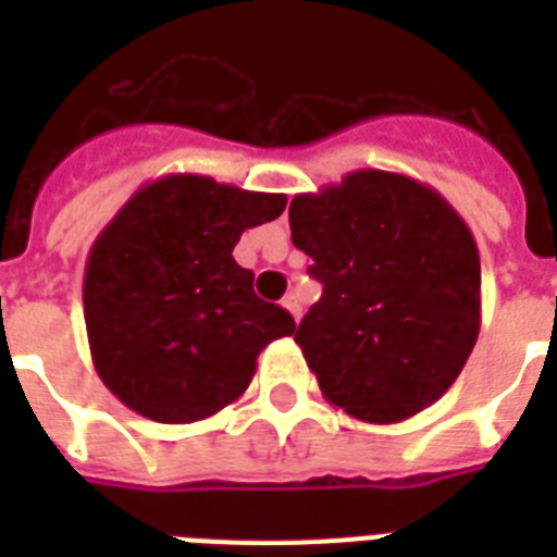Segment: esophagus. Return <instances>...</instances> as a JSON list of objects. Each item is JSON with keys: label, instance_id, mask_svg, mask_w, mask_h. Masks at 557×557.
Wrapping results in <instances>:
<instances>
[{"label": "esophagus", "instance_id": "esophagus-1", "mask_svg": "<svg viewBox=\"0 0 557 557\" xmlns=\"http://www.w3.org/2000/svg\"><path fill=\"white\" fill-rule=\"evenodd\" d=\"M283 306H286L288 312H292V318H295V321H300V300H297L295 292L283 297Z\"/></svg>", "mask_w": 557, "mask_h": 557}]
</instances>
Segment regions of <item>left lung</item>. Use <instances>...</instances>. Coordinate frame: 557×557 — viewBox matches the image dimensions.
<instances>
[{"instance_id": "1", "label": "left lung", "mask_w": 557, "mask_h": 557, "mask_svg": "<svg viewBox=\"0 0 557 557\" xmlns=\"http://www.w3.org/2000/svg\"><path fill=\"white\" fill-rule=\"evenodd\" d=\"M288 225L323 283L295 341L326 401L393 424L445 396L480 335V253L466 219L416 178L356 170L295 196Z\"/></svg>"}]
</instances>
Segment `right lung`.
I'll list each match as a JSON object with an SVG mask.
<instances>
[{"label": "right lung", "instance_id": "1", "mask_svg": "<svg viewBox=\"0 0 557 557\" xmlns=\"http://www.w3.org/2000/svg\"><path fill=\"white\" fill-rule=\"evenodd\" d=\"M283 208V193L173 173L133 193L100 231L83 318L100 381L129 410L164 424L208 419L243 396L262 349L295 332L234 260L243 231Z\"/></svg>", "mask_w": 557, "mask_h": 557}]
</instances>
